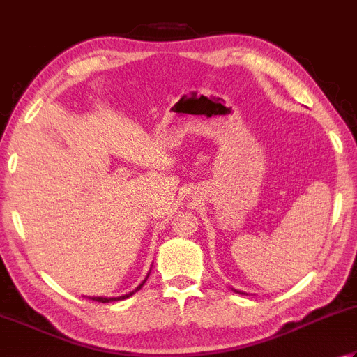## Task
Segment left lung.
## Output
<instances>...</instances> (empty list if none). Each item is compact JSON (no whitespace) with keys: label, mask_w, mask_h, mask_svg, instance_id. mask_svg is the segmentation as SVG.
Instances as JSON below:
<instances>
[{"label":"left lung","mask_w":357,"mask_h":357,"mask_svg":"<svg viewBox=\"0 0 357 357\" xmlns=\"http://www.w3.org/2000/svg\"><path fill=\"white\" fill-rule=\"evenodd\" d=\"M235 292H238V294H244V292H240V291H236V289H234Z\"/></svg>","instance_id":"left-lung-1"}]
</instances>
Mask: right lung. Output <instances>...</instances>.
Returning a JSON list of instances; mask_svg holds the SVG:
<instances>
[{"label":"right lung","instance_id":"right-lung-1","mask_svg":"<svg viewBox=\"0 0 357 357\" xmlns=\"http://www.w3.org/2000/svg\"><path fill=\"white\" fill-rule=\"evenodd\" d=\"M150 275V274H149ZM149 275H146V278H149ZM146 278H145V280L141 283V284H139L137 286V288L135 289V291H131L130 292V294H125V296H122V297H89L91 300H96V302H102V303H108V302H116V300H123V298H128L130 296H132V294H135V292H137L139 289H141L142 288V286H144V283L146 282Z\"/></svg>","mask_w":357,"mask_h":357}]
</instances>
